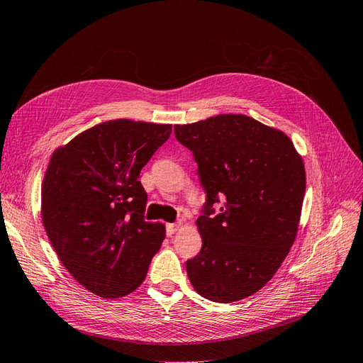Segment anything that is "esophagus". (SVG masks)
<instances>
[{
  "instance_id": "34e87169",
  "label": "esophagus",
  "mask_w": 363,
  "mask_h": 363,
  "mask_svg": "<svg viewBox=\"0 0 363 363\" xmlns=\"http://www.w3.org/2000/svg\"><path fill=\"white\" fill-rule=\"evenodd\" d=\"M179 228H181V223H179V221H178V223H169V225L166 226V232H167V235H169V237H172L173 233L177 232Z\"/></svg>"
}]
</instances>
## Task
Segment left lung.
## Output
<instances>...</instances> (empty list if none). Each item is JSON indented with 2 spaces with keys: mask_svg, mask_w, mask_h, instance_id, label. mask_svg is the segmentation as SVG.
Masks as SVG:
<instances>
[{
  "mask_svg": "<svg viewBox=\"0 0 363 363\" xmlns=\"http://www.w3.org/2000/svg\"><path fill=\"white\" fill-rule=\"evenodd\" d=\"M206 193L202 249L185 262L202 297L230 303L270 280L296 240L306 173L291 140L244 114L174 126ZM218 208L215 211L213 206Z\"/></svg>",
  "mask_w": 363,
  "mask_h": 363,
  "instance_id": "left-lung-1",
  "label": "left lung"
}]
</instances>
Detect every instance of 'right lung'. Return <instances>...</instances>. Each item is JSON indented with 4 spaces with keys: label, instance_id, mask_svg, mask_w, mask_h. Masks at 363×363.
<instances>
[{
    "label": "right lung",
    "instance_id": "1",
    "mask_svg": "<svg viewBox=\"0 0 363 363\" xmlns=\"http://www.w3.org/2000/svg\"><path fill=\"white\" fill-rule=\"evenodd\" d=\"M172 125L118 119L58 147L42 184V220L66 270L93 294L118 298L143 282L166 237L145 220L140 172Z\"/></svg>",
    "mask_w": 363,
    "mask_h": 363
}]
</instances>
